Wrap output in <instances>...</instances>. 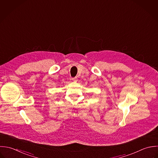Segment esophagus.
I'll use <instances>...</instances> for the list:
<instances>
[{
  "instance_id": "34e87169",
  "label": "esophagus",
  "mask_w": 158,
  "mask_h": 158,
  "mask_svg": "<svg viewBox=\"0 0 158 158\" xmlns=\"http://www.w3.org/2000/svg\"><path fill=\"white\" fill-rule=\"evenodd\" d=\"M72 80L73 81H75V82H77V80H78L77 77H73V78H72Z\"/></svg>"
}]
</instances>
